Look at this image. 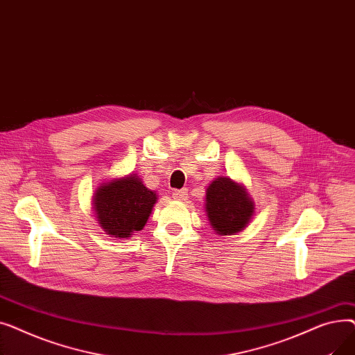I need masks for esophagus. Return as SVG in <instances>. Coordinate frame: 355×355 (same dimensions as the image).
<instances>
[{"label": "esophagus", "instance_id": "34e87169", "mask_svg": "<svg viewBox=\"0 0 355 355\" xmlns=\"http://www.w3.org/2000/svg\"><path fill=\"white\" fill-rule=\"evenodd\" d=\"M187 196H189V193H187V190H185V189H182V190H174V191H173L174 200H178V201L187 200Z\"/></svg>", "mask_w": 355, "mask_h": 355}]
</instances>
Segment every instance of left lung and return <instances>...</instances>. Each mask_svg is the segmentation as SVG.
Listing matches in <instances>:
<instances>
[{"instance_id":"1","label":"left lung","mask_w":355,"mask_h":355,"mask_svg":"<svg viewBox=\"0 0 355 355\" xmlns=\"http://www.w3.org/2000/svg\"><path fill=\"white\" fill-rule=\"evenodd\" d=\"M206 197L207 216L218 234H234L248 226L254 206L239 184L227 177H218L209 185Z\"/></svg>"}]
</instances>
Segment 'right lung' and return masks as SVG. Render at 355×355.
I'll use <instances>...</instances> for the list:
<instances>
[{
  "label": "right lung",
  "instance_id": "obj_1",
  "mask_svg": "<svg viewBox=\"0 0 355 355\" xmlns=\"http://www.w3.org/2000/svg\"><path fill=\"white\" fill-rule=\"evenodd\" d=\"M155 202L157 194L137 175L103 184L93 197L99 225L116 239L142 230Z\"/></svg>",
  "mask_w": 355,
  "mask_h": 355
}]
</instances>
